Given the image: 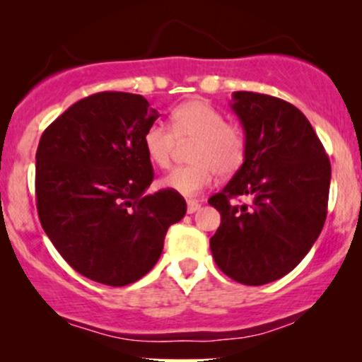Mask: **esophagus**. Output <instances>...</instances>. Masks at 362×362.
<instances>
[{"label": "esophagus", "mask_w": 362, "mask_h": 362, "mask_svg": "<svg viewBox=\"0 0 362 362\" xmlns=\"http://www.w3.org/2000/svg\"><path fill=\"white\" fill-rule=\"evenodd\" d=\"M199 209H201V202H197V201L187 202V213L189 214H194L195 211H199Z\"/></svg>", "instance_id": "esophagus-1"}]
</instances>
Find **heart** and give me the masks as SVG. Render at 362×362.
Returning <instances> with one entry per match:
<instances>
[{"label": "heart", "mask_w": 362, "mask_h": 362, "mask_svg": "<svg viewBox=\"0 0 362 362\" xmlns=\"http://www.w3.org/2000/svg\"><path fill=\"white\" fill-rule=\"evenodd\" d=\"M177 139L180 143L195 141L190 149L189 167H178L161 180V187L194 197L213 184L214 173L233 175L243 165L247 143L243 131L235 124L224 122V115L204 100L180 103L172 112V129L163 124H151L143 136L148 160L160 168L172 163Z\"/></svg>", "instance_id": "obj_1"}]
</instances>
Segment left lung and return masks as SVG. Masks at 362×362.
Masks as SVG:
<instances>
[{
    "label": "left lung",
    "mask_w": 362,
    "mask_h": 362,
    "mask_svg": "<svg viewBox=\"0 0 362 362\" xmlns=\"http://www.w3.org/2000/svg\"><path fill=\"white\" fill-rule=\"evenodd\" d=\"M245 132L243 165L209 204L221 224L209 240L221 271L262 286L293 271L327 218L330 161L301 110L281 98L235 91L230 103ZM248 197L247 205L230 199Z\"/></svg>",
    "instance_id": "1"
}]
</instances>
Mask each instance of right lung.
Listing matches in <instances>:
<instances>
[{
	"instance_id": "obj_1",
	"label": "right lung",
	"mask_w": 362,
	"mask_h": 362,
	"mask_svg": "<svg viewBox=\"0 0 362 362\" xmlns=\"http://www.w3.org/2000/svg\"><path fill=\"white\" fill-rule=\"evenodd\" d=\"M158 117L141 95L102 91L62 112L37 148L40 224L62 259L100 284L146 276L185 216L180 194L146 192L155 173L143 136Z\"/></svg>"
}]
</instances>
